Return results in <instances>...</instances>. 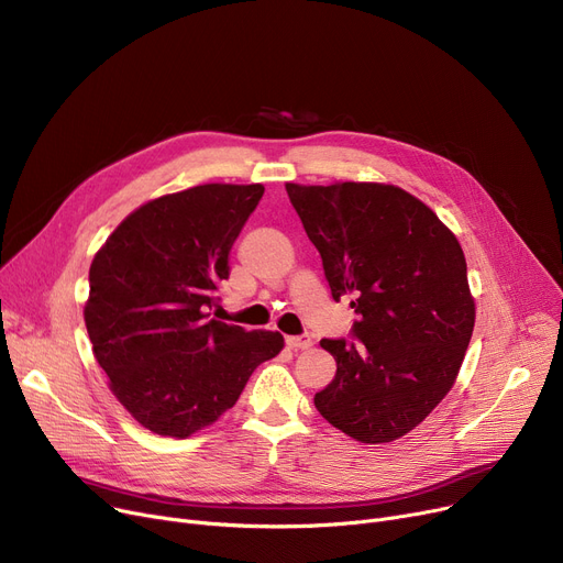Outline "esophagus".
I'll return each instance as SVG.
<instances>
[{
  "label": "esophagus",
  "instance_id": "34e87169",
  "mask_svg": "<svg viewBox=\"0 0 563 563\" xmlns=\"http://www.w3.org/2000/svg\"><path fill=\"white\" fill-rule=\"evenodd\" d=\"M285 342H287L289 349H301V351L312 346V338H310L308 333H306V335H289Z\"/></svg>",
  "mask_w": 563,
  "mask_h": 563
}]
</instances>
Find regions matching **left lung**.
Masks as SVG:
<instances>
[{"label":"left lung","instance_id":"1","mask_svg":"<svg viewBox=\"0 0 563 563\" xmlns=\"http://www.w3.org/2000/svg\"><path fill=\"white\" fill-rule=\"evenodd\" d=\"M285 189L333 299H351L358 314L349 340L319 342L338 372L314 406L361 442L397 440L450 393L475 329L461 244L422 200L393 185Z\"/></svg>","mask_w":563,"mask_h":563}]
</instances>
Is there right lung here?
Returning <instances> with one entry per match:
<instances>
[{"mask_svg": "<svg viewBox=\"0 0 563 563\" xmlns=\"http://www.w3.org/2000/svg\"><path fill=\"white\" fill-rule=\"evenodd\" d=\"M262 185H200L141 205L96 253L84 321L109 388L159 435L187 438L240 399L278 356L274 331L210 319L230 249Z\"/></svg>", "mask_w": 563, "mask_h": 563, "instance_id": "right-lung-1", "label": "right lung"}]
</instances>
